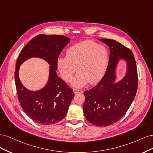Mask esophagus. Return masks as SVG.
Masks as SVG:
<instances>
[{
  "instance_id": "obj_1",
  "label": "esophagus",
  "mask_w": 153,
  "mask_h": 153,
  "mask_svg": "<svg viewBox=\"0 0 153 153\" xmlns=\"http://www.w3.org/2000/svg\"><path fill=\"white\" fill-rule=\"evenodd\" d=\"M73 91H74V93H75V94H77V93H82L83 91L81 90H78V89H73Z\"/></svg>"
}]
</instances>
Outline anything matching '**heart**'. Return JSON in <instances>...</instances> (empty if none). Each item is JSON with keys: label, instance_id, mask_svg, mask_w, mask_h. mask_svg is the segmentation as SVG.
I'll return each mask as SVG.
<instances>
[{"label": "heart", "instance_id": "obj_1", "mask_svg": "<svg viewBox=\"0 0 153 153\" xmlns=\"http://www.w3.org/2000/svg\"><path fill=\"white\" fill-rule=\"evenodd\" d=\"M109 62V53L103 44L86 40L71 46L65 57L57 60V68L63 80L71 81L75 72L72 85L81 88L88 82L95 85L99 82L107 71Z\"/></svg>", "mask_w": 153, "mask_h": 153}]
</instances>
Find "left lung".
Listing matches in <instances>:
<instances>
[{
	"mask_svg": "<svg viewBox=\"0 0 153 153\" xmlns=\"http://www.w3.org/2000/svg\"><path fill=\"white\" fill-rule=\"evenodd\" d=\"M99 40L109 47V65L100 81L84 93L83 111L91 124L107 126L120 120L129 109L137 91L138 75L135 57L130 49L112 39ZM120 59L127 63V72L116 83L115 69Z\"/></svg>",
	"mask_w": 153,
	"mask_h": 153,
	"instance_id": "1",
	"label": "left lung"
}]
</instances>
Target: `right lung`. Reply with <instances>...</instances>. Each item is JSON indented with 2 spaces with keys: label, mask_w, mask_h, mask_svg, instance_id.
<instances>
[{
  "label": "right lung",
  "mask_w": 153,
  "mask_h": 153,
  "mask_svg": "<svg viewBox=\"0 0 153 153\" xmlns=\"http://www.w3.org/2000/svg\"><path fill=\"white\" fill-rule=\"evenodd\" d=\"M69 42L70 39L65 36L39 34L23 48L17 59L14 79L18 100L27 116L39 124H55L63 119L74 97L72 88L56 72L58 56ZM32 57L44 59L51 65L48 82L38 91L27 89L18 76L20 65Z\"/></svg>",
  "instance_id": "1"
}]
</instances>
